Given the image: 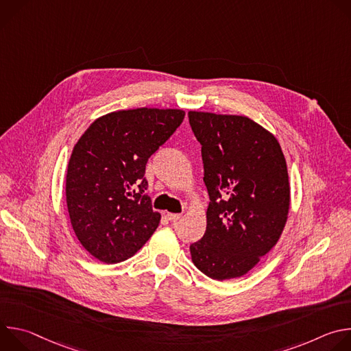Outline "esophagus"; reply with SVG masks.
Here are the masks:
<instances>
[{
	"label": "esophagus",
	"instance_id": "esophagus-1",
	"mask_svg": "<svg viewBox=\"0 0 351 351\" xmlns=\"http://www.w3.org/2000/svg\"><path fill=\"white\" fill-rule=\"evenodd\" d=\"M180 217H182L180 214H172V213H168V214H167V218H168V221H171V222L179 221Z\"/></svg>",
	"mask_w": 351,
	"mask_h": 351
}]
</instances>
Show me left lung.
<instances>
[{
    "instance_id": "obj_1",
    "label": "left lung",
    "mask_w": 351,
    "mask_h": 351,
    "mask_svg": "<svg viewBox=\"0 0 351 351\" xmlns=\"http://www.w3.org/2000/svg\"><path fill=\"white\" fill-rule=\"evenodd\" d=\"M202 144L207 229L190 244L193 264L215 280L243 276L279 240L290 187L282 148L268 130L237 115L189 112Z\"/></svg>"
}]
</instances>
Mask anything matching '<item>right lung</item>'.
I'll use <instances>...</instances> for the list:
<instances>
[{"mask_svg":"<svg viewBox=\"0 0 351 351\" xmlns=\"http://www.w3.org/2000/svg\"><path fill=\"white\" fill-rule=\"evenodd\" d=\"M182 110L137 108L95 119L76 143L66 204L76 237L106 264L122 263L158 228L145 164L183 122Z\"/></svg>","mask_w":351,"mask_h":351,"instance_id":"1","label":"right lung"}]
</instances>
